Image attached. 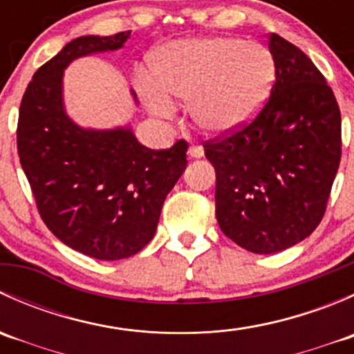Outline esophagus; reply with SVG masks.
Listing matches in <instances>:
<instances>
[{
    "label": "esophagus",
    "instance_id": "1",
    "mask_svg": "<svg viewBox=\"0 0 354 354\" xmlns=\"http://www.w3.org/2000/svg\"><path fill=\"white\" fill-rule=\"evenodd\" d=\"M188 156L198 159V157L203 156V147L202 145H190V149H188Z\"/></svg>",
    "mask_w": 354,
    "mask_h": 354
}]
</instances>
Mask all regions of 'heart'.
I'll return each mask as SVG.
<instances>
[{"label": "heart", "mask_w": 354, "mask_h": 354, "mask_svg": "<svg viewBox=\"0 0 354 354\" xmlns=\"http://www.w3.org/2000/svg\"><path fill=\"white\" fill-rule=\"evenodd\" d=\"M156 86L144 87L149 109L173 111L169 97L188 101L192 121L207 133H227L248 123L272 91L276 62L269 48L238 37H200L166 46L152 63Z\"/></svg>", "instance_id": "heart-1"}]
</instances>
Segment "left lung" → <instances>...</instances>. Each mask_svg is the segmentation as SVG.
<instances>
[{
  "label": "left lung",
  "mask_w": 354,
  "mask_h": 354,
  "mask_svg": "<svg viewBox=\"0 0 354 354\" xmlns=\"http://www.w3.org/2000/svg\"><path fill=\"white\" fill-rule=\"evenodd\" d=\"M276 82L262 111L203 144L216 169L221 231L253 253H277L315 231L341 160V111L299 48L270 34Z\"/></svg>",
  "instance_id": "8db88e82"
}]
</instances>
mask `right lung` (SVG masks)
I'll use <instances>...</instances> for the list:
<instances>
[{"instance_id": "1", "label": "right lung", "mask_w": 354, "mask_h": 354, "mask_svg": "<svg viewBox=\"0 0 354 354\" xmlns=\"http://www.w3.org/2000/svg\"><path fill=\"white\" fill-rule=\"evenodd\" d=\"M130 30L68 42L32 77L20 102L17 149L46 226L70 248L120 260L154 238L166 195L187 167L185 140L144 147L128 127L85 130L63 106V71L73 59L123 48Z\"/></svg>"}]
</instances>
